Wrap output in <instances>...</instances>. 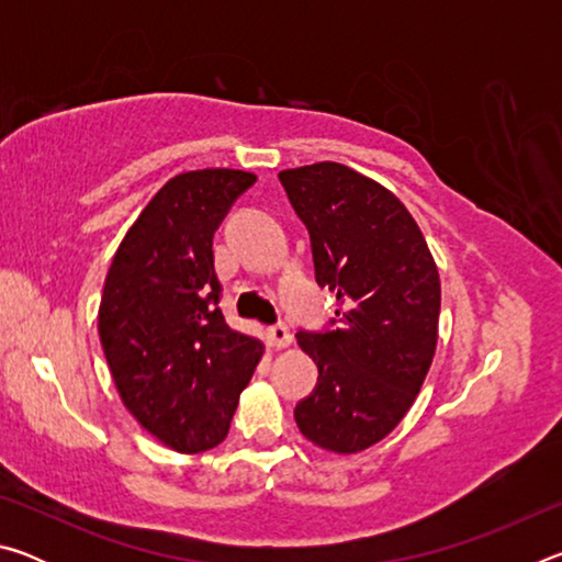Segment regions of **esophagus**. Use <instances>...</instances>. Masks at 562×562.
Returning <instances> with one entry per match:
<instances>
[{"label":"esophagus","instance_id":"34e87169","mask_svg":"<svg viewBox=\"0 0 562 562\" xmlns=\"http://www.w3.org/2000/svg\"><path fill=\"white\" fill-rule=\"evenodd\" d=\"M268 341H270L272 347H278V349L290 347L292 345V335H290L288 325H272V327H268Z\"/></svg>","mask_w":562,"mask_h":562}]
</instances>
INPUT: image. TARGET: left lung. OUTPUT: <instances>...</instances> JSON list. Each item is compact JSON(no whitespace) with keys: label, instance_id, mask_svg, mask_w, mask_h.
<instances>
[{"label":"left lung","instance_id":"1","mask_svg":"<svg viewBox=\"0 0 562 562\" xmlns=\"http://www.w3.org/2000/svg\"><path fill=\"white\" fill-rule=\"evenodd\" d=\"M280 183L310 233L315 278L339 302L331 329L297 335L319 376L294 422L319 449L359 453L396 429L429 374L439 270L412 213L376 180L322 160L282 170Z\"/></svg>","mask_w":562,"mask_h":562}]
</instances>
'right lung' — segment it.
<instances>
[{"instance_id": "right-lung-1", "label": "right lung", "mask_w": 562, "mask_h": 562, "mask_svg": "<svg viewBox=\"0 0 562 562\" xmlns=\"http://www.w3.org/2000/svg\"><path fill=\"white\" fill-rule=\"evenodd\" d=\"M258 176L170 178L128 227L103 282L99 337L123 406L160 443L201 453L231 429L262 341L227 325L213 235Z\"/></svg>"}]
</instances>
